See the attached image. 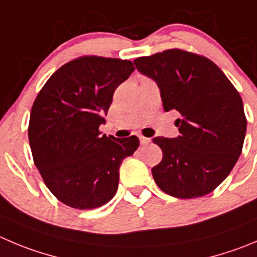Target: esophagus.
Masks as SVG:
<instances>
[{"label": "esophagus", "instance_id": "1", "mask_svg": "<svg viewBox=\"0 0 257 257\" xmlns=\"http://www.w3.org/2000/svg\"><path fill=\"white\" fill-rule=\"evenodd\" d=\"M150 139H148V138H144V136H140V143H141V145H148L149 143H150Z\"/></svg>", "mask_w": 257, "mask_h": 257}]
</instances>
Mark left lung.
<instances>
[{
	"label": "left lung",
	"instance_id": "obj_1",
	"mask_svg": "<svg viewBox=\"0 0 257 257\" xmlns=\"http://www.w3.org/2000/svg\"><path fill=\"white\" fill-rule=\"evenodd\" d=\"M159 85L165 111L177 109L180 135L155 138L163 160L151 169L163 192L180 199L203 197L231 173L246 135L243 103L224 73L208 58L169 49L134 60Z\"/></svg>",
	"mask_w": 257,
	"mask_h": 257
}]
</instances>
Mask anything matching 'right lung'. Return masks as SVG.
Here are the masks:
<instances>
[{
    "instance_id": "obj_1",
    "label": "right lung",
    "mask_w": 257,
    "mask_h": 257,
    "mask_svg": "<svg viewBox=\"0 0 257 257\" xmlns=\"http://www.w3.org/2000/svg\"><path fill=\"white\" fill-rule=\"evenodd\" d=\"M135 70L130 60L85 55L44 84L31 108L29 143L44 183L62 203L93 209L113 198L119 165L140 145L136 136H101L116 88Z\"/></svg>"
}]
</instances>
